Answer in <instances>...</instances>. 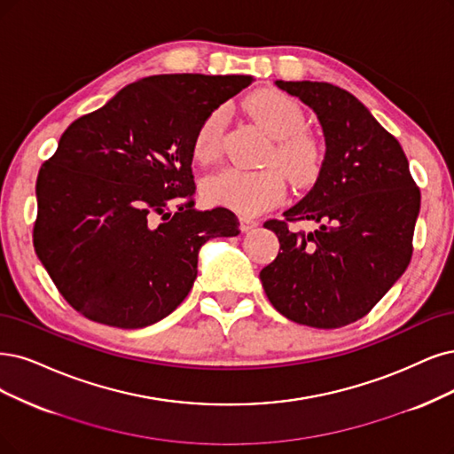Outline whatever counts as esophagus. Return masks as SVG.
Instances as JSON below:
<instances>
[{"instance_id":"34e87169","label":"esophagus","mask_w":454,"mask_h":454,"mask_svg":"<svg viewBox=\"0 0 454 454\" xmlns=\"http://www.w3.org/2000/svg\"><path fill=\"white\" fill-rule=\"evenodd\" d=\"M258 223L254 221V218H248V216H241L239 218V228L241 231H250L253 228H256Z\"/></svg>"}]
</instances>
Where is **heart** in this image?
<instances>
[{
  "label": "heart",
  "instance_id": "heart-1",
  "mask_svg": "<svg viewBox=\"0 0 454 454\" xmlns=\"http://www.w3.org/2000/svg\"><path fill=\"white\" fill-rule=\"evenodd\" d=\"M253 120L273 138L265 164H273L297 187H305L322 170L324 151L312 132L305 130V114L295 98L278 90H260L247 100ZM226 110L209 112L194 132L192 153L200 164H213L223 151ZM280 171V172H281ZM279 172V173H280ZM275 168L258 172L226 168L201 183V196L211 206L243 215L271 209L284 198V177Z\"/></svg>",
  "mask_w": 454,
  "mask_h": 454
}]
</instances>
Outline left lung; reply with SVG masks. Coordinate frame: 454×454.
<instances>
[{"label": "left lung", "mask_w": 454, "mask_h": 454, "mask_svg": "<svg viewBox=\"0 0 454 454\" xmlns=\"http://www.w3.org/2000/svg\"><path fill=\"white\" fill-rule=\"evenodd\" d=\"M277 86L310 106L325 134V159L310 192L263 226L280 250L260 271L271 305L288 320L337 329L361 320L406 271L421 191L404 149L361 100L327 82ZM322 222L311 232L290 223Z\"/></svg>", "instance_id": "8db88e82"}]
</instances>
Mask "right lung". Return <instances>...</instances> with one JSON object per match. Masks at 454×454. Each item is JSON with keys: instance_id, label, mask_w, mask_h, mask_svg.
<instances>
[{"instance_id": "right-lung-1", "label": "right lung", "mask_w": 454, "mask_h": 454, "mask_svg": "<svg viewBox=\"0 0 454 454\" xmlns=\"http://www.w3.org/2000/svg\"><path fill=\"white\" fill-rule=\"evenodd\" d=\"M253 76L157 74L78 117L37 176L33 247L58 292L97 324L138 329L174 312L198 250L233 238L226 207L194 209L192 140Z\"/></svg>"}]
</instances>
